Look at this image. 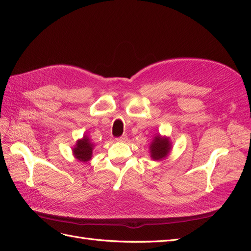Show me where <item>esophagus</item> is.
<instances>
[{
	"label": "esophagus",
	"mask_w": 251,
	"mask_h": 251,
	"mask_svg": "<svg viewBox=\"0 0 251 251\" xmlns=\"http://www.w3.org/2000/svg\"><path fill=\"white\" fill-rule=\"evenodd\" d=\"M126 140V135H123V136H120V137L116 138V141H118V142H125Z\"/></svg>",
	"instance_id": "obj_1"
}]
</instances>
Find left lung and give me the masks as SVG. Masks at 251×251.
<instances>
[{
    "label": "left lung",
    "mask_w": 251,
    "mask_h": 251,
    "mask_svg": "<svg viewBox=\"0 0 251 251\" xmlns=\"http://www.w3.org/2000/svg\"><path fill=\"white\" fill-rule=\"evenodd\" d=\"M151 157L154 160H160V159L166 157L171 150V143L168 138H161L160 136H157L154 138L151 144Z\"/></svg>",
    "instance_id": "1"
}]
</instances>
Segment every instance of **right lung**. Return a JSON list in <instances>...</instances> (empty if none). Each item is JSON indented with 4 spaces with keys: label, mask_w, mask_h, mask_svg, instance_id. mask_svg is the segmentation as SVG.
I'll list each match as a JSON object with an SVG mask.
<instances>
[{
    "label": "right lung",
    "mask_w": 251,
    "mask_h": 251,
    "mask_svg": "<svg viewBox=\"0 0 251 251\" xmlns=\"http://www.w3.org/2000/svg\"><path fill=\"white\" fill-rule=\"evenodd\" d=\"M92 150L93 144L90 142L87 136H83V138L81 140H78L76 147L73 149V154L79 161L86 162L89 161L91 157H92Z\"/></svg>",
    "instance_id": "1"
}]
</instances>
